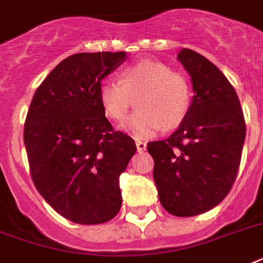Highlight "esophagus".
<instances>
[{
  "label": "esophagus",
  "mask_w": 263,
  "mask_h": 263,
  "mask_svg": "<svg viewBox=\"0 0 263 263\" xmlns=\"http://www.w3.org/2000/svg\"><path fill=\"white\" fill-rule=\"evenodd\" d=\"M146 142H142V140H136V148H138V153H143L146 151Z\"/></svg>",
  "instance_id": "34e87169"
}]
</instances>
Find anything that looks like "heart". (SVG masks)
<instances>
[{
	"label": "heart",
	"instance_id": "b5f03b06",
	"mask_svg": "<svg viewBox=\"0 0 263 263\" xmlns=\"http://www.w3.org/2000/svg\"><path fill=\"white\" fill-rule=\"evenodd\" d=\"M136 100V110L121 128L136 139H146L170 129L186 117L192 105V85L182 72L172 71L158 61H140L124 69L120 82L105 81L100 102L105 116L120 123Z\"/></svg>",
	"mask_w": 263,
	"mask_h": 263
}]
</instances>
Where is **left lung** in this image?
I'll use <instances>...</instances> for the list:
<instances>
[{"label": "left lung", "instance_id": "left-lung-1", "mask_svg": "<svg viewBox=\"0 0 263 263\" xmlns=\"http://www.w3.org/2000/svg\"><path fill=\"white\" fill-rule=\"evenodd\" d=\"M177 58L191 76V109L176 132L147 150L162 206L189 217L215 208L231 191L246 124L235 89L212 62L189 48Z\"/></svg>", "mask_w": 263, "mask_h": 263}]
</instances>
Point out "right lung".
Listing matches in <instances>:
<instances>
[{
    "label": "right lung",
    "instance_id": "obj_1",
    "mask_svg": "<svg viewBox=\"0 0 263 263\" xmlns=\"http://www.w3.org/2000/svg\"><path fill=\"white\" fill-rule=\"evenodd\" d=\"M120 52L70 55L36 89L24 124L32 181L67 220L101 224L121 208L119 177L136 151L100 102L101 81L125 61Z\"/></svg>",
    "mask_w": 263,
    "mask_h": 263
}]
</instances>
